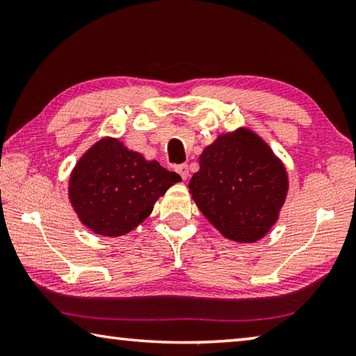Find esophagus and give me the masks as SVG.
Listing matches in <instances>:
<instances>
[{
  "label": "esophagus",
  "instance_id": "obj_1",
  "mask_svg": "<svg viewBox=\"0 0 356 356\" xmlns=\"http://www.w3.org/2000/svg\"><path fill=\"white\" fill-rule=\"evenodd\" d=\"M176 171L180 174V177H182L184 180H186L188 179V176H190V171H188V165H179V166H176Z\"/></svg>",
  "mask_w": 356,
  "mask_h": 356
}]
</instances>
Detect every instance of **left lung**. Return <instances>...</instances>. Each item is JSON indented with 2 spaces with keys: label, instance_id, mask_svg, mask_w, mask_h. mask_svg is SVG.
<instances>
[{
  "label": "left lung",
  "instance_id": "8db88e82",
  "mask_svg": "<svg viewBox=\"0 0 356 356\" xmlns=\"http://www.w3.org/2000/svg\"><path fill=\"white\" fill-rule=\"evenodd\" d=\"M188 188L222 237L254 243L278 221L289 176L272 147L256 131L240 127L218 135L202 150Z\"/></svg>",
  "mask_w": 356,
  "mask_h": 356
}]
</instances>
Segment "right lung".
<instances>
[{"label": "right lung", "instance_id": "1", "mask_svg": "<svg viewBox=\"0 0 356 356\" xmlns=\"http://www.w3.org/2000/svg\"><path fill=\"white\" fill-rule=\"evenodd\" d=\"M180 180L156 160H146L118 138L105 136L72 170L69 201L94 234L120 237L140 226L159 197Z\"/></svg>", "mask_w": 356, "mask_h": 356}]
</instances>
